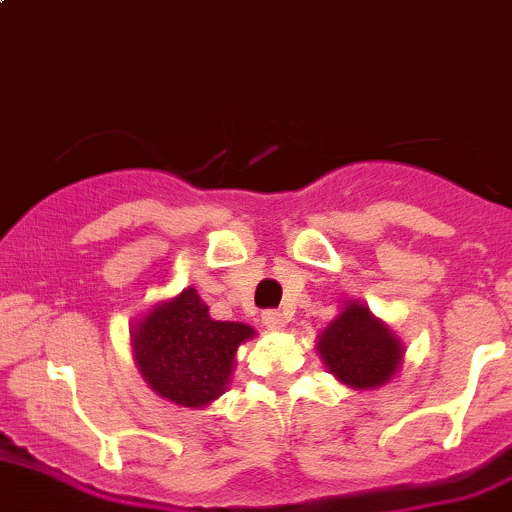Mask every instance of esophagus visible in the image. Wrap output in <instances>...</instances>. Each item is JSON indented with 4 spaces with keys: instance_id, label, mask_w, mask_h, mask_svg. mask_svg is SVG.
<instances>
[{
    "instance_id": "1",
    "label": "esophagus",
    "mask_w": 512,
    "mask_h": 512,
    "mask_svg": "<svg viewBox=\"0 0 512 512\" xmlns=\"http://www.w3.org/2000/svg\"><path fill=\"white\" fill-rule=\"evenodd\" d=\"M263 325H266L268 330H283L286 328V318H283V313H278V310H266V313L261 315Z\"/></svg>"
}]
</instances>
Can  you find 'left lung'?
<instances>
[{
  "label": "left lung",
  "instance_id": "left-lung-1",
  "mask_svg": "<svg viewBox=\"0 0 512 512\" xmlns=\"http://www.w3.org/2000/svg\"><path fill=\"white\" fill-rule=\"evenodd\" d=\"M320 360L337 382L372 392L394 379L404 362V342L362 300L340 305V313L315 340Z\"/></svg>",
  "mask_w": 512,
  "mask_h": 512
}]
</instances>
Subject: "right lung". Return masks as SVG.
Segmentation results:
<instances>
[{
	"label": "right lung",
	"mask_w": 512,
	"mask_h": 512,
	"mask_svg": "<svg viewBox=\"0 0 512 512\" xmlns=\"http://www.w3.org/2000/svg\"><path fill=\"white\" fill-rule=\"evenodd\" d=\"M256 330L214 320L197 288L157 300L130 328V347L147 387L165 402L204 409L229 389L236 350Z\"/></svg>",
	"instance_id": "obj_1"
}]
</instances>
